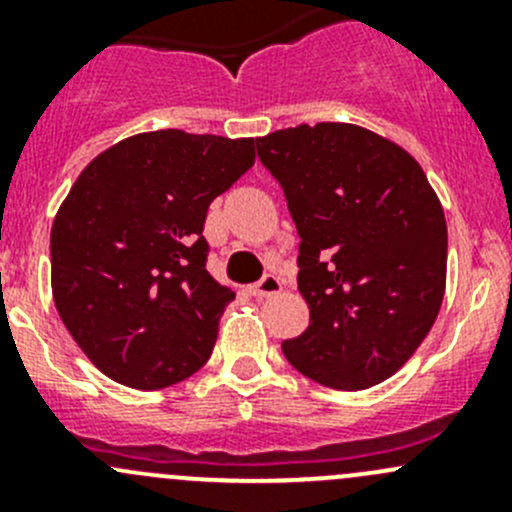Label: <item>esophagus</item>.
<instances>
[{"mask_svg":"<svg viewBox=\"0 0 512 512\" xmlns=\"http://www.w3.org/2000/svg\"><path fill=\"white\" fill-rule=\"evenodd\" d=\"M280 289H282L280 277H277V275H265L260 282H257V285L250 287V292L255 294V297H270V294H277V292H280Z\"/></svg>","mask_w":512,"mask_h":512,"instance_id":"esophagus-1","label":"esophagus"}]
</instances>
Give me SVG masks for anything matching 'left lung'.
<instances>
[{"instance_id":"1","label":"left lung","mask_w":512,"mask_h":512,"mask_svg":"<svg viewBox=\"0 0 512 512\" xmlns=\"http://www.w3.org/2000/svg\"><path fill=\"white\" fill-rule=\"evenodd\" d=\"M257 156L285 190L309 304V327L282 352L329 389L381 384L431 332L446 292V218L426 173L352 123L275 131Z\"/></svg>"}]
</instances>
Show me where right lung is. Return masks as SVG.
<instances>
[{
    "label": "right lung",
    "mask_w": 512,
    "mask_h": 512,
    "mask_svg": "<svg viewBox=\"0 0 512 512\" xmlns=\"http://www.w3.org/2000/svg\"><path fill=\"white\" fill-rule=\"evenodd\" d=\"M252 163V138L168 128L116 143L76 178L51 227V292L108 379L156 391L210 359L235 292L205 270V215Z\"/></svg>",
    "instance_id": "obj_1"
}]
</instances>
